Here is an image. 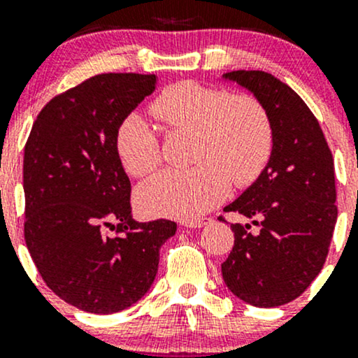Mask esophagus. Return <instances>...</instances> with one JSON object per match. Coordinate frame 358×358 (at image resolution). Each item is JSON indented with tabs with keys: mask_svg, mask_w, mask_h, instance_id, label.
Instances as JSON below:
<instances>
[{
	"mask_svg": "<svg viewBox=\"0 0 358 358\" xmlns=\"http://www.w3.org/2000/svg\"><path fill=\"white\" fill-rule=\"evenodd\" d=\"M212 219H207V217H205V219H199V220H190V222H187V227L188 229H200V227H203V225H207L208 222H210Z\"/></svg>",
	"mask_w": 358,
	"mask_h": 358,
	"instance_id": "obj_1",
	"label": "esophagus"
}]
</instances>
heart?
Instances as JSON below:
<instances>
[{"label": "heart", "mask_w": 358, "mask_h": 358, "mask_svg": "<svg viewBox=\"0 0 358 358\" xmlns=\"http://www.w3.org/2000/svg\"><path fill=\"white\" fill-rule=\"evenodd\" d=\"M150 113L170 131H193L192 170L162 171L138 190V203L153 215L193 220L219 205L237 185L249 183L268 162L273 145L269 117L254 97L227 96L193 80L170 85L155 97ZM117 158L129 175H150L159 165V139L139 114L121 121Z\"/></svg>", "instance_id": "b5f03b06"}]
</instances>
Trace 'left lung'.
Segmentation results:
<instances>
[{"label":"left lung","mask_w":358,"mask_h":358,"mask_svg":"<svg viewBox=\"0 0 358 358\" xmlns=\"http://www.w3.org/2000/svg\"><path fill=\"white\" fill-rule=\"evenodd\" d=\"M222 79L256 97L273 133L268 165L224 208L259 229L231 224L236 241L222 276L242 301L281 306L311 285L327 259L338 213L334 156L313 113L285 82L262 71H234Z\"/></svg>","instance_id":"obj_1"}]
</instances>
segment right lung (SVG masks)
Listing matches in <instances>:
<instances>
[{
    "mask_svg": "<svg viewBox=\"0 0 358 358\" xmlns=\"http://www.w3.org/2000/svg\"><path fill=\"white\" fill-rule=\"evenodd\" d=\"M156 84L153 73L90 77L40 110L24 145L27 248L53 293L87 313H117L145 296L176 232L171 220L133 219L114 146L122 119Z\"/></svg>",
    "mask_w": 358,
    "mask_h": 358,
    "instance_id": "add662e5",
    "label": "right lung"
}]
</instances>
